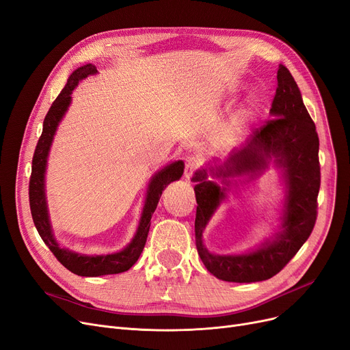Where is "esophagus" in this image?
<instances>
[{
  "label": "esophagus",
  "mask_w": 350,
  "mask_h": 350,
  "mask_svg": "<svg viewBox=\"0 0 350 350\" xmlns=\"http://www.w3.org/2000/svg\"><path fill=\"white\" fill-rule=\"evenodd\" d=\"M197 167H199V160L196 157H187L186 163H185V177L186 180H190L191 176L194 174V172L197 170Z\"/></svg>",
  "instance_id": "34e87169"
}]
</instances>
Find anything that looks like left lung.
I'll return each instance as SVG.
<instances>
[{
    "mask_svg": "<svg viewBox=\"0 0 350 350\" xmlns=\"http://www.w3.org/2000/svg\"><path fill=\"white\" fill-rule=\"evenodd\" d=\"M270 117L263 127L254 129L245 146L233 151L226 161L213 160L191 178L196 183L197 200V252L211 275L224 282L252 283L278 275L293 259L314 227L321 187L319 137L295 79L282 64L278 70V88ZM270 163L281 169L286 190L280 232L249 254L220 256L208 252L202 243V232L219 203L226 198L230 186L237 185L234 178L252 179L261 175ZM208 176L219 178L222 186Z\"/></svg>",
    "mask_w": 350,
    "mask_h": 350,
    "instance_id": "obj_1",
    "label": "left lung"
}]
</instances>
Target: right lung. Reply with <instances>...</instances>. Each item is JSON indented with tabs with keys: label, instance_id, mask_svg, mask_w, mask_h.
<instances>
[{
	"label": "right lung",
	"instance_id": "obj_1",
	"mask_svg": "<svg viewBox=\"0 0 350 350\" xmlns=\"http://www.w3.org/2000/svg\"><path fill=\"white\" fill-rule=\"evenodd\" d=\"M96 72L97 68L93 64H85L77 70H74V72L67 80L66 87L54 100L47 116L44 118L41 137L34 151L28 191L29 208H31V216L38 230V234L41 236L45 245L49 246V249L53 252V254L57 257V260L59 263L67 267L70 271H72L74 275L85 278L117 275V273H123L129 270L139 260L147 241L151 216H153V213L157 207L163 190L169 186L172 181L178 180L183 176L185 172V163L178 160L167 164L164 169L159 170L153 177H151L139 227L137 230H135V234L131 239V241L123 250L110 254H81L58 245L50 221L47 199H45V169H47V159L57 127L71 104L72 90L79 85L81 80Z\"/></svg>",
	"mask_w": 350,
	"mask_h": 350
}]
</instances>
